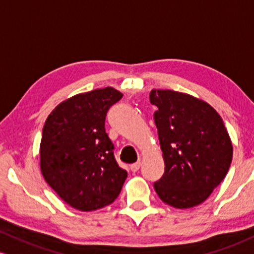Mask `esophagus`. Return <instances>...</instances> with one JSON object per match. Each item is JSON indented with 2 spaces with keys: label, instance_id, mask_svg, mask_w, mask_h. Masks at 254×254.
I'll return each instance as SVG.
<instances>
[{
  "label": "esophagus",
  "instance_id": "obj_1",
  "mask_svg": "<svg viewBox=\"0 0 254 254\" xmlns=\"http://www.w3.org/2000/svg\"><path fill=\"white\" fill-rule=\"evenodd\" d=\"M140 165H141L140 162H135V163H133L132 165H130V170H132L133 173H136L139 169H140Z\"/></svg>",
  "mask_w": 254,
  "mask_h": 254
}]
</instances>
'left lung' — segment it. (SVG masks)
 Masks as SVG:
<instances>
[{"label":"left lung","instance_id":"obj_1","mask_svg":"<svg viewBox=\"0 0 254 254\" xmlns=\"http://www.w3.org/2000/svg\"><path fill=\"white\" fill-rule=\"evenodd\" d=\"M151 104L164 159L153 184L162 201L178 209L196 206L226 178L233 146L223 120L205 102L172 90H152Z\"/></svg>","mask_w":254,"mask_h":254}]
</instances>
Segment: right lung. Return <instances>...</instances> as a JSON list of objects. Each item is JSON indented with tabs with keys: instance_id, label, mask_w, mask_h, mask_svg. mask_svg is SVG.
<instances>
[{
	"instance_id": "1",
	"label": "right lung",
	"mask_w": 254,
	"mask_h": 254,
	"mask_svg": "<svg viewBox=\"0 0 254 254\" xmlns=\"http://www.w3.org/2000/svg\"><path fill=\"white\" fill-rule=\"evenodd\" d=\"M122 93L105 87L60 103L48 116L41 141L45 181L68 205L92 211L112 204L127 172L119 167L105 133L108 110Z\"/></svg>"
}]
</instances>
